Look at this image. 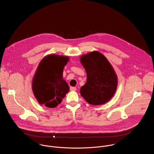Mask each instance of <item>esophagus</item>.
<instances>
[{"label": "esophagus", "instance_id": "esophagus-1", "mask_svg": "<svg viewBox=\"0 0 154 154\" xmlns=\"http://www.w3.org/2000/svg\"><path fill=\"white\" fill-rule=\"evenodd\" d=\"M76 90H77V88L75 87H70V90L71 91H76Z\"/></svg>", "mask_w": 154, "mask_h": 154}]
</instances>
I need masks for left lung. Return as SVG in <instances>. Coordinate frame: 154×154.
Wrapping results in <instances>:
<instances>
[{"label": "left lung", "mask_w": 154, "mask_h": 154, "mask_svg": "<svg viewBox=\"0 0 154 154\" xmlns=\"http://www.w3.org/2000/svg\"><path fill=\"white\" fill-rule=\"evenodd\" d=\"M87 73V82L80 88L85 101L94 106L108 102L115 94L118 79L112 66L106 57L98 51H93L80 57Z\"/></svg>", "instance_id": "1"}]
</instances>
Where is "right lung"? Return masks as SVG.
I'll list each match as a JSON object with an SVG mask.
<instances>
[{"mask_svg": "<svg viewBox=\"0 0 154 154\" xmlns=\"http://www.w3.org/2000/svg\"><path fill=\"white\" fill-rule=\"evenodd\" d=\"M68 56L49 54L40 62L32 82V90L38 103L48 108H55L61 103L69 91L63 79Z\"/></svg>", "mask_w": 154, "mask_h": 154, "instance_id": "1", "label": "right lung"}]
</instances>
